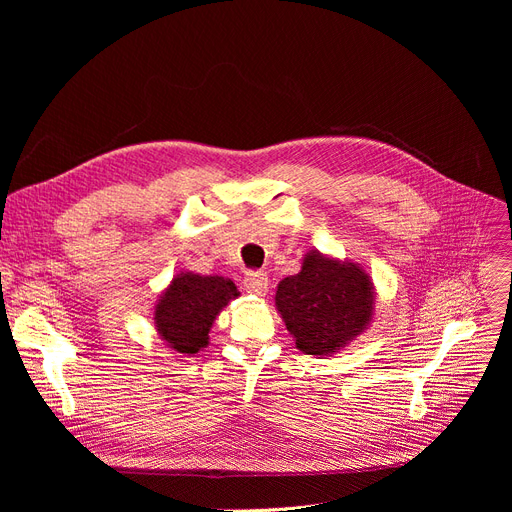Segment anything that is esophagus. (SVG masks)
<instances>
[{"label": "esophagus", "instance_id": "obj_1", "mask_svg": "<svg viewBox=\"0 0 512 512\" xmlns=\"http://www.w3.org/2000/svg\"><path fill=\"white\" fill-rule=\"evenodd\" d=\"M242 286H245L247 292L257 294V297H263V294L267 292V286H270V282H267V276L263 272H249L245 276V280H242Z\"/></svg>", "mask_w": 512, "mask_h": 512}]
</instances>
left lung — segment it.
<instances>
[{
    "instance_id": "8db88e82",
    "label": "left lung",
    "mask_w": 512,
    "mask_h": 512,
    "mask_svg": "<svg viewBox=\"0 0 512 512\" xmlns=\"http://www.w3.org/2000/svg\"><path fill=\"white\" fill-rule=\"evenodd\" d=\"M371 290L369 276L355 263L309 253L303 270L278 284L276 307L297 348L307 355H330L369 324Z\"/></svg>"
}]
</instances>
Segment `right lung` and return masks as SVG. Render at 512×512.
I'll list each match as a JSON object with an SVG mask.
<instances>
[{
  "mask_svg": "<svg viewBox=\"0 0 512 512\" xmlns=\"http://www.w3.org/2000/svg\"><path fill=\"white\" fill-rule=\"evenodd\" d=\"M236 297L238 290L232 280L180 274L155 307L157 332L174 351L195 355L207 344L215 315Z\"/></svg>",
  "mask_w": 512,
  "mask_h": 512,
  "instance_id": "right-lung-1",
  "label": "right lung"
}]
</instances>
